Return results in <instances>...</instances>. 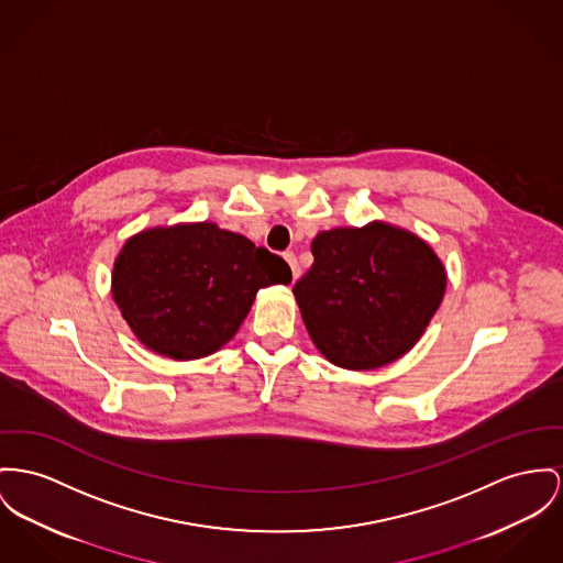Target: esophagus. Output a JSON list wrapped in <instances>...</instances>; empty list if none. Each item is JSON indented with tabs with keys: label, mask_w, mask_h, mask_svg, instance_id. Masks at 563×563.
Masks as SVG:
<instances>
[{
	"label": "esophagus",
	"mask_w": 563,
	"mask_h": 563,
	"mask_svg": "<svg viewBox=\"0 0 563 563\" xmlns=\"http://www.w3.org/2000/svg\"><path fill=\"white\" fill-rule=\"evenodd\" d=\"M284 258H286V263L290 264V268H292V279H299L300 268L299 263H297V256H295L292 252H286Z\"/></svg>",
	"instance_id": "34e87169"
}]
</instances>
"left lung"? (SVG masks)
Segmentation results:
<instances>
[{
    "label": "left lung",
    "instance_id": "8db88e82",
    "mask_svg": "<svg viewBox=\"0 0 563 563\" xmlns=\"http://www.w3.org/2000/svg\"><path fill=\"white\" fill-rule=\"evenodd\" d=\"M311 254L292 292L313 345L343 369L401 358L446 292V268L431 245L386 222L318 232Z\"/></svg>",
    "mask_w": 563,
    "mask_h": 563
}]
</instances>
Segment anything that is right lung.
<instances>
[{"label": "right lung", "mask_w": 563, "mask_h": 563, "mask_svg": "<svg viewBox=\"0 0 563 563\" xmlns=\"http://www.w3.org/2000/svg\"><path fill=\"white\" fill-rule=\"evenodd\" d=\"M284 258L213 222L159 225L125 241L113 266V299L151 352L194 361L234 338L256 292L290 284Z\"/></svg>", "instance_id": "obj_1"}]
</instances>
